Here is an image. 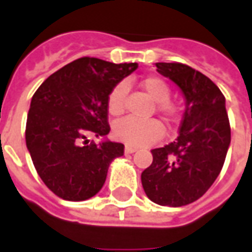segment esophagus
Masks as SVG:
<instances>
[{"instance_id":"1","label":"esophagus","mask_w":252,"mask_h":252,"mask_svg":"<svg viewBox=\"0 0 252 252\" xmlns=\"http://www.w3.org/2000/svg\"><path fill=\"white\" fill-rule=\"evenodd\" d=\"M126 154H133V153H136L137 151V148L136 147H132V146H126Z\"/></svg>"}]
</instances>
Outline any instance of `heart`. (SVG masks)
<instances>
[{"mask_svg":"<svg viewBox=\"0 0 252 252\" xmlns=\"http://www.w3.org/2000/svg\"><path fill=\"white\" fill-rule=\"evenodd\" d=\"M142 88L147 93L150 98L157 102V108L162 115L171 120L178 115L177 105L169 101L170 90L169 85L159 77H147L143 79ZM126 85L124 82L116 85L112 89L109 97H108V110L110 115L119 116L124 112L126 108ZM115 136L126 143L129 146H148L151 143L157 142L159 137L163 135V126L158 120H139L135 117H126L123 120L117 121L113 128Z\"/></svg>","mask_w":252,"mask_h":252,"instance_id":"b5f03b06","label":"heart"}]
</instances>
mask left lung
<instances>
[{"label": "left lung", "mask_w": 252, "mask_h": 252, "mask_svg": "<svg viewBox=\"0 0 252 252\" xmlns=\"http://www.w3.org/2000/svg\"><path fill=\"white\" fill-rule=\"evenodd\" d=\"M185 97V113L175 142L153 150V163L142 173L150 200L184 206L198 200L216 181L231 143L225 97L202 72L182 63H155Z\"/></svg>", "instance_id": "1"}]
</instances>
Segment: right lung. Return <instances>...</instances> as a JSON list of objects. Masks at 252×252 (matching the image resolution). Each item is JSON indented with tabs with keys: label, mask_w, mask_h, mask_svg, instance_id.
<instances>
[{
	"label": "right lung",
	"mask_w": 252,
	"mask_h": 252,
	"mask_svg": "<svg viewBox=\"0 0 252 252\" xmlns=\"http://www.w3.org/2000/svg\"><path fill=\"white\" fill-rule=\"evenodd\" d=\"M137 63L79 58L54 72L31 99L25 142L37 174L52 193L85 201L104 186L112 160L124 144L89 143L88 135L106 136L108 97Z\"/></svg>",
	"instance_id": "obj_1"
}]
</instances>
